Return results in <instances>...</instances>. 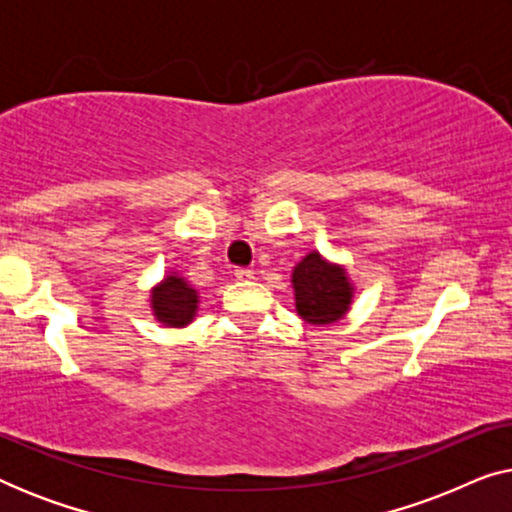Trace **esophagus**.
I'll use <instances>...</instances> for the list:
<instances>
[{
  "instance_id": "1",
  "label": "esophagus",
  "mask_w": 512,
  "mask_h": 512,
  "mask_svg": "<svg viewBox=\"0 0 512 512\" xmlns=\"http://www.w3.org/2000/svg\"><path fill=\"white\" fill-rule=\"evenodd\" d=\"M235 277L240 279V282H247V279L254 277V272H251L249 268H237V270H235Z\"/></svg>"
}]
</instances>
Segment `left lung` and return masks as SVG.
<instances>
[{
	"label": "left lung",
	"instance_id": "left-lung-1",
	"mask_svg": "<svg viewBox=\"0 0 512 512\" xmlns=\"http://www.w3.org/2000/svg\"><path fill=\"white\" fill-rule=\"evenodd\" d=\"M296 312L307 324L326 326L342 319L352 305L354 286L342 265L328 263L319 251L307 254L291 275Z\"/></svg>",
	"mask_w": 512,
	"mask_h": 512
}]
</instances>
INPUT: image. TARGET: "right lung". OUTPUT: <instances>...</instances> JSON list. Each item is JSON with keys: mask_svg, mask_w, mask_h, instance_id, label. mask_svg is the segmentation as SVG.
<instances>
[{"mask_svg": "<svg viewBox=\"0 0 512 512\" xmlns=\"http://www.w3.org/2000/svg\"><path fill=\"white\" fill-rule=\"evenodd\" d=\"M151 310L167 328H184L198 312V291L184 277L167 275L151 291Z\"/></svg>", "mask_w": 512, "mask_h": 512, "instance_id": "1", "label": "right lung"}]
</instances>
